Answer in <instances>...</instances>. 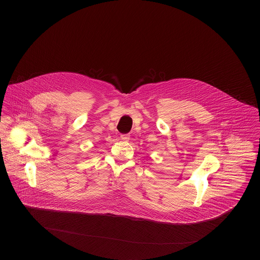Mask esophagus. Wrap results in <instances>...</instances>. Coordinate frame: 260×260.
Listing matches in <instances>:
<instances>
[{"label":"esophagus","mask_w":260,"mask_h":260,"mask_svg":"<svg viewBox=\"0 0 260 260\" xmlns=\"http://www.w3.org/2000/svg\"><path fill=\"white\" fill-rule=\"evenodd\" d=\"M129 135L128 134H123V135H121L120 136V138H121V140H123V141H128L129 140Z\"/></svg>","instance_id":"obj_1"}]
</instances>
